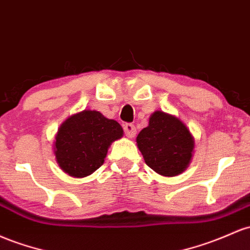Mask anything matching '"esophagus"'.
<instances>
[{
	"instance_id": "34e87169",
	"label": "esophagus",
	"mask_w": 250,
	"mask_h": 250,
	"mask_svg": "<svg viewBox=\"0 0 250 250\" xmlns=\"http://www.w3.org/2000/svg\"><path fill=\"white\" fill-rule=\"evenodd\" d=\"M123 130H125V134L127 138H134L136 134V128L133 123H125L123 125Z\"/></svg>"
}]
</instances>
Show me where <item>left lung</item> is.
Instances as JSON below:
<instances>
[{"instance_id": "1", "label": "left lung", "mask_w": 250, "mask_h": 250, "mask_svg": "<svg viewBox=\"0 0 250 250\" xmlns=\"http://www.w3.org/2000/svg\"><path fill=\"white\" fill-rule=\"evenodd\" d=\"M140 152L156 173L174 177L190 164L194 141L190 130L177 117L155 111L149 125L136 138Z\"/></svg>"}]
</instances>
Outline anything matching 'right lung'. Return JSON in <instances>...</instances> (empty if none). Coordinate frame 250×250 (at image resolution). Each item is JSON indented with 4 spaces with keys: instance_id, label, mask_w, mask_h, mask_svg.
<instances>
[{
    "instance_id": "right-lung-1",
    "label": "right lung",
    "mask_w": 250,
    "mask_h": 250,
    "mask_svg": "<svg viewBox=\"0 0 250 250\" xmlns=\"http://www.w3.org/2000/svg\"><path fill=\"white\" fill-rule=\"evenodd\" d=\"M123 134L122 127L100 111L84 110L60 125L54 154L64 172L76 178L94 173L103 165L108 148Z\"/></svg>"
}]
</instances>
